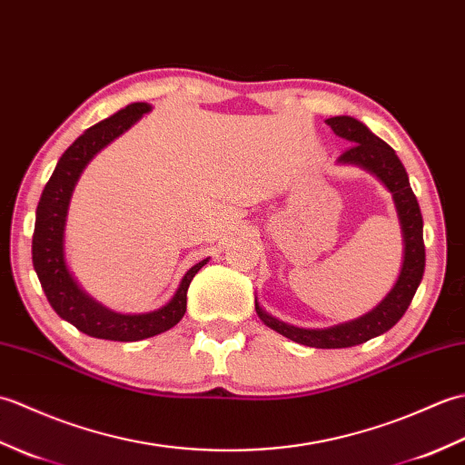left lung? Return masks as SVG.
I'll return each instance as SVG.
<instances>
[{"label": "left lung", "instance_id": "obj_1", "mask_svg": "<svg viewBox=\"0 0 465 465\" xmlns=\"http://www.w3.org/2000/svg\"><path fill=\"white\" fill-rule=\"evenodd\" d=\"M325 124L331 127L335 135L345 137L351 143L340 155V162L355 163L370 170L380 177L393 195L403 232V245H406L403 248V265L400 278L378 308L365 313L360 320L335 325V328L330 330H302L293 328V325H285L265 313L258 303H255V312H258L263 323H268L272 330L285 335V338L302 345H310V348L335 350L351 348V345L368 341L375 338V335L391 330L401 320V315L410 308L413 295H416L418 285L423 278L426 245H423V220L420 203L411 192L406 167L400 162L396 152L383 140H380L378 135H373L361 122L353 120V117H330V120H325Z\"/></svg>", "mask_w": 465, "mask_h": 465}]
</instances>
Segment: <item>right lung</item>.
I'll use <instances>...</instances> for the list:
<instances>
[{
	"label": "right lung",
	"mask_w": 465,
	"mask_h": 465,
	"mask_svg": "<svg viewBox=\"0 0 465 465\" xmlns=\"http://www.w3.org/2000/svg\"><path fill=\"white\" fill-rule=\"evenodd\" d=\"M145 112H150L147 104H132L77 137L59 157L42 197H39L35 212L32 260L49 305L59 318L100 340L140 341L173 328L185 313L187 288H190L193 275L207 263V260L195 263L183 275L180 290L175 292L170 303L163 305L162 310L142 315H124L104 308L102 303L84 293L67 270L64 258V227L69 197H72L77 177L97 152L104 150L117 135L130 130Z\"/></svg>",
	"instance_id": "1"
}]
</instances>
